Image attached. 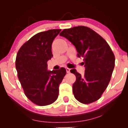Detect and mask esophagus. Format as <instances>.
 Returning a JSON list of instances; mask_svg holds the SVG:
<instances>
[{
	"mask_svg": "<svg viewBox=\"0 0 128 128\" xmlns=\"http://www.w3.org/2000/svg\"><path fill=\"white\" fill-rule=\"evenodd\" d=\"M66 72H67L68 73H70V69L69 68H66Z\"/></svg>",
	"mask_w": 128,
	"mask_h": 128,
	"instance_id": "esophagus-1",
	"label": "esophagus"
}]
</instances>
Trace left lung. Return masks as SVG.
Here are the masks:
<instances>
[{
    "mask_svg": "<svg viewBox=\"0 0 128 128\" xmlns=\"http://www.w3.org/2000/svg\"><path fill=\"white\" fill-rule=\"evenodd\" d=\"M70 41L83 58L85 66L83 76L71 70L76 77L73 92L77 100L87 104L101 97L109 84L115 66V56L110 45L102 36L92 29L78 26L64 29L60 33Z\"/></svg>",
    "mask_w": 128,
    "mask_h": 128,
    "instance_id": "8db88e82",
    "label": "left lung"
}]
</instances>
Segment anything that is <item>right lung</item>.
I'll list each match as a JSON object with an SVG mask.
<instances>
[{
  "instance_id": "right-lung-1",
  "label": "right lung",
  "mask_w": 128,
  "mask_h": 128,
  "mask_svg": "<svg viewBox=\"0 0 128 128\" xmlns=\"http://www.w3.org/2000/svg\"><path fill=\"white\" fill-rule=\"evenodd\" d=\"M60 29L38 33L24 44L17 52L16 68L24 94L35 104L45 106L56 100L59 86L65 68L48 70L47 62L53 56L52 44Z\"/></svg>"
}]
</instances>
